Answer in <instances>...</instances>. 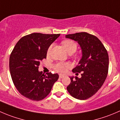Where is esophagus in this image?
I'll return each mask as SVG.
<instances>
[{"instance_id": "esophagus-1", "label": "esophagus", "mask_w": 120, "mask_h": 120, "mask_svg": "<svg viewBox=\"0 0 120 120\" xmlns=\"http://www.w3.org/2000/svg\"><path fill=\"white\" fill-rule=\"evenodd\" d=\"M64 77V75H62V74H60V75H59V78H60V79H62Z\"/></svg>"}]
</instances>
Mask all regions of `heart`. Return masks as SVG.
<instances>
[{"label": "heart", "instance_id": "b5f03b06", "mask_svg": "<svg viewBox=\"0 0 120 120\" xmlns=\"http://www.w3.org/2000/svg\"><path fill=\"white\" fill-rule=\"evenodd\" d=\"M63 45L67 53H74L77 49V44L71 40H66L62 42ZM52 46H50L47 50V54L50 52ZM69 67V64L67 63H58L54 66V68L56 71L60 73H64Z\"/></svg>", "mask_w": 120, "mask_h": 120}]
</instances>
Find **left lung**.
Masks as SVG:
<instances>
[{"label":"left lung","instance_id":"left-lung-1","mask_svg":"<svg viewBox=\"0 0 120 120\" xmlns=\"http://www.w3.org/2000/svg\"><path fill=\"white\" fill-rule=\"evenodd\" d=\"M66 38L77 41L82 52V57L73 73H81V78L70 77L71 82L67 87L70 94L79 100L92 97L101 87L106 79L109 59L100 40L86 32L66 35Z\"/></svg>","mask_w":120,"mask_h":120}]
</instances>
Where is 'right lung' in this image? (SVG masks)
<instances>
[{"label": "right lung", "mask_w": 120, "mask_h": 120, "mask_svg": "<svg viewBox=\"0 0 120 120\" xmlns=\"http://www.w3.org/2000/svg\"><path fill=\"white\" fill-rule=\"evenodd\" d=\"M60 34L34 33L21 38L9 59V69L14 85L19 92L32 100L40 101L51 91L59 74H43L39 66L51 45Z\"/></svg>", "instance_id": "obj_1"}]
</instances>
